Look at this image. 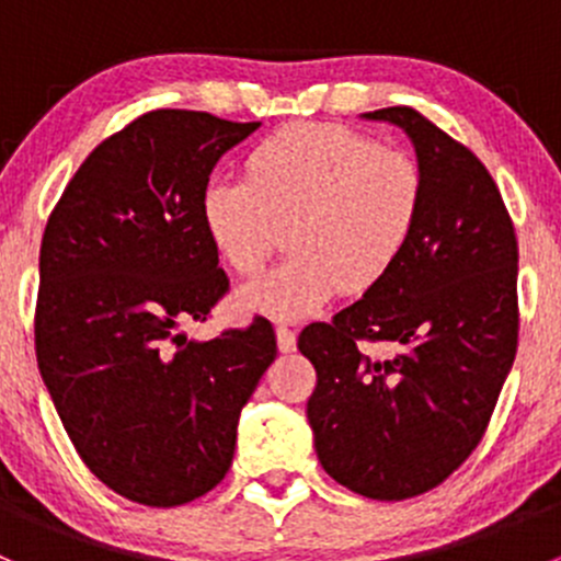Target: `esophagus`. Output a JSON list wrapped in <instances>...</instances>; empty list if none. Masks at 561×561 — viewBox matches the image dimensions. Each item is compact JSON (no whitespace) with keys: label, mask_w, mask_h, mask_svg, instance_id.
Masks as SVG:
<instances>
[{"label":"esophagus","mask_w":561,"mask_h":561,"mask_svg":"<svg viewBox=\"0 0 561 561\" xmlns=\"http://www.w3.org/2000/svg\"><path fill=\"white\" fill-rule=\"evenodd\" d=\"M276 344L282 353H293L296 350V331L290 325H276Z\"/></svg>","instance_id":"34e87169"}]
</instances>
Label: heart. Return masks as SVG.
Segmentation results:
<instances>
[{
	"instance_id": "obj_1",
	"label": "heart",
	"mask_w": 561,
	"mask_h": 561,
	"mask_svg": "<svg viewBox=\"0 0 561 561\" xmlns=\"http://www.w3.org/2000/svg\"><path fill=\"white\" fill-rule=\"evenodd\" d=\"M423 173L404 151L339 124H290L247 157V179H211L201 217L214 249L254 276L290 236L293 254L239 293L244 309L312 314L342 287L386 279L415 236Z\"/></svg>"
}]
</instances>
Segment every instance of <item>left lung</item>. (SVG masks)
<instances>
[{
  "instance_id": "8db88e82",
  "label": "left lung",
  "mask_w": 561,
  "mask_h": 561,
  "mask_svg": "<svg viewBox=\"0 0 561 561\" xmlns=\"http://www.w3.org/2000/svg\"><path fill=\"white\" fill-rule=\"evenodd\" d=\"M410 135L423 211L386 279L298 350L317 386L307 417L322 469L369 500H410L448 480L478 448L518 347V241L494 179L415 107L364 113ZM364 341H388L371 359Z\"/></svg>"
}]
</instances>
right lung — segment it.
<instances>
[{"label":"right lung","instance_id":"obj_1","mask_svg":"<svg viewBox=\"0 0 561 561\" xmlns=\"http://www.w3.org/2000/svg\"><path fill=\"white\" fill-rule=\"evenodd\" d=\"M257 127L144 113L83 160L45 225L39 375L81 461L138 505H186L228 474L241 410L276 358L265 317L208 342L179 331L230 290L201 197Z\"/></svg>","mask_w":561,"mask_h":561}]
</instances>
